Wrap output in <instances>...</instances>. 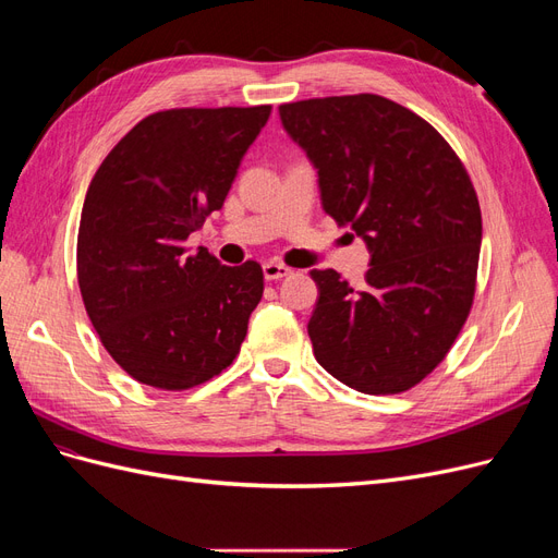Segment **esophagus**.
<instances>
[{
    "mask_svg": "<svg viewBox=\"0 0 558 558\" xmlns=\"http://www.w3.org/2000/svg\"><path fill=\"white\" fill-rule=\"evenodd\" d=\"M263 275L267 281H277V279H283L291 275V267L283 265V263H277V260H267L263 265Z\"/></svg>",
    "mask_w": 558,
    "mask_h": 558,
    "instance_id": "34e87169",
    "label": "esophagus"
}]
</instances>
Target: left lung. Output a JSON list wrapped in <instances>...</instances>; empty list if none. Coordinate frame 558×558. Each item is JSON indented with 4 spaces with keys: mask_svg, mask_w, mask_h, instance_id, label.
<instances>
[{
    "mask_svg": "<svg viewBox=\"0 0 558 558\" xmlns=\"http://www.w3.org/2000/svg\"><path fill=\"white\" fill-rule=\"evenodd\" d=\"M316 167L324 211L369 251L365 289L312 269L320 367L367 396L402 393L445 361L475 298L482 211L463 162L424 118L379 95L281 105Z\"/></svg>",
    "mask_w": 558,
    "mask_h": 558,
    "instance_id": "left-lung-1",
    "label": "left lung"
}]
</instances>
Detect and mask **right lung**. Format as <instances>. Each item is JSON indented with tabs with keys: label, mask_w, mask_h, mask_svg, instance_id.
<instances>
[{
	"label": "right lung",
	"mask_w": 558,
	"mask_h": 558,
	"mask_svg": "<svg viewBox=\"0 0 558 558\" xmlns=\"http://www.w3.org/2000/svg\"><path fill=\"white\" fill-rule=\"evenodd\" d=\"M269 111L150 113L95 172L78 226V289L99 340L132 379L185 391L238 359L263 269L221 265L183 242L223 207Z\"/></svg>",
	"instance_id": "add662e5"
}]
</instances>
